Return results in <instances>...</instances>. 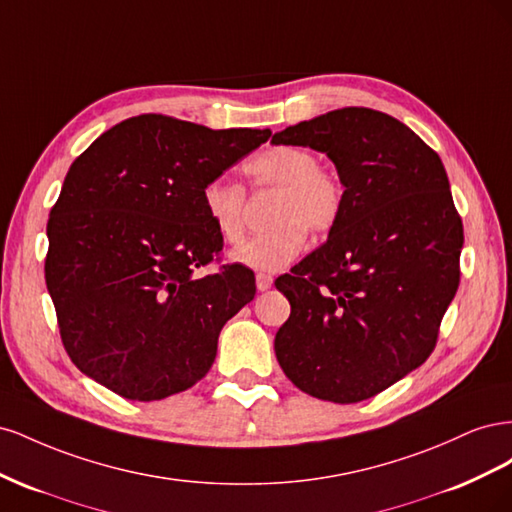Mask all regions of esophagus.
I'll list each match as a JSON object with an SVG mask.
<instances>
[{
	"label": "esophagus",
	"instance_id": "obj_1",
	"mask_svg": "<svg viewBox=\"0 0 512 512\" xmlns=\"http://www.w3.org/2000/svg\"><path fill=\"white\" fill-rule=\"evenodd\" d=\"M271 286H273V277L269 273L258 271L256 273V288L262 292V290H269Z\"/></svg>",
	"mask_w": 512,
	"mask_h": 512
}]
</instances>
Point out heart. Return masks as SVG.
I'll return each instance as SVG.
<instances>
[{"label":"heart","instance_id":"b5f03b06","mask_svg":"<svg viewBox=\"0 0 512 512\" xmlns=\"http://www.w3.org/2000/svg\"><path fill=\"white\" fill-rule=\"evenodd\" d=\"M254 192H275L269 230L245 241L232 260L256 271H282L299 258L314 235L329 232L342 215L344 185L333 170L318 164L314 151L297 145H273L243 164ZM203 207L224 243L235 245L245 235L247 196L243 185L215 177L205 183Z\"/></svg>","mask_w":512,"mask_h":512}]
</instances>
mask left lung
<instances>
[{
  "label": "left lung",
  "instance_id": "left-lung-1",
  "mask_svg": "<svg viewBox=\"0 0 512 512\" xmlns=\"http://www.w3.org/2000/svg\"><path fill=\"white\" fill-rule=\"evenodd\" d=\"M271 141L327 153L346 188L327 243L277 277L290 318L275 356L303 393L356 404L436 348L463 247L446 170L408 126L365 106L301 121Z\"/></svg>",
  "mask_w": 512,
  "mask_h": 512
}]
</instances>
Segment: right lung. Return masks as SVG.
<instances>
[{"instance_id": "right-lung-1", "label": "right lung", "mask_w": 512, "mask_h": 512, "mask_svg": "<svg viewBox=\"0 0 512 512\" xmlns=\"http://www.w3.org/2000/svg\"><path fill=\"white\" fill-rule=\"evenodd\" d=\"M271 130H211L147 113L96 138L51 209L44 280L72 363L113 393L156 401L205 378L224 324L256 294L220 265L205 183Z\"/></svg>"}]
</instances>
